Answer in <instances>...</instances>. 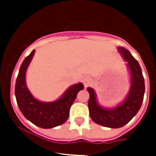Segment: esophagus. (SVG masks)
Instances as JSON below:
<instances>
[{"mask_svg":"<svg viewBox=\"0 0 156 156\" xmlns=\"http://www.w3.org/2000/svg\"><path fill=\"white\" fill-rule=\"evenodd\" d=\"M82 82H83V83L85 86V87H87L88 86L90 85V83H91V78L87 75L83 76V78H82Z\"/></svg>","mask_w":156,"mask_h":156,"instance_id":"esophagus-1","label":"esophagus"}]
</instances>
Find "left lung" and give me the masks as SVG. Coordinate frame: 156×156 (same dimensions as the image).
Returning a JSON list of instances; mask_svg holds the SVG:
<instances>
[{
    "instance_id": "obj_1",
    "label": "left lung",
    "mask_w": 156,
    "mask_h": 156,
    "mask_svg": "<svg viewBox=\"0 0 156 156\" xmlns=\"http://www.w3.org/2000/svg\"><path fill=\"white\" fill-rule=\"evenodd\" d=\"M118 51L130 72V88L123 102L112 108H104L97 102L95 90L87 87L90 94L88 108L90 118L98 125L108 128H121L129 123L139 111L145 92L144 78L138 61L126 48L118 47Z\"/></svg>"
}]
</instances>
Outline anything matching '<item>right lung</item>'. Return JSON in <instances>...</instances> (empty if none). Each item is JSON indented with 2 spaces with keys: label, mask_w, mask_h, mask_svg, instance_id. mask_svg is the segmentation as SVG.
Segmentation results:
<instances>
[{
  "label": "right lung",
  "mask_w": 156,
  "mask_h": 156,
  "mask_svg": "<svg viewBox=\"0 0 156 156\" xmlns=\"http://www.w3.org/2000/svg\"><path fill=\"white\" fill-rule=\"evenodd\" d=\"M34 54L35 50L26 57L20 66L15 83L16 100L21 112L28 121L40 128H54L67 121L71 105L84 86L81 83L71 86L60 99L52 102H41L36 100L26 84V72Z\"/></svg>",
  "instance_id": "1"
}]
</instances>
